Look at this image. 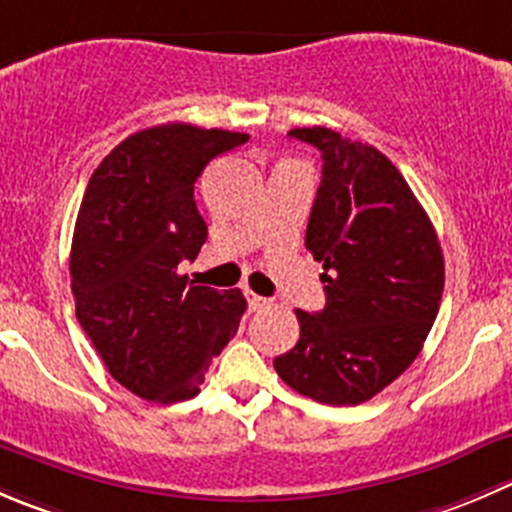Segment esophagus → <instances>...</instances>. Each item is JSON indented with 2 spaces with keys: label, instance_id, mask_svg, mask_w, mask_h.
<instances>
[{
  "label": "esophagus",
  "instance_id": "esophagus-1",
  "mask_svg": "<svg viewBox=\"0 0 512 512\" xmlns=\"http://www.w3.org/2000/svg\"><path fill=\"white\" fill-rule=\"evenodd\" d=\"M245 297H247V305H250L252 312H260V310H265V307H270V300H267V297L255 295L252 290H245Z\"/></svg>",
  "mask_w": 512,
  "mask_h": 512
}]
</instances>
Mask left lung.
Here are the masks:
<instances>
[{"instance_id": "1", "label": "left lung", "mask_w": 512, "mask_h": 512, "mask_svg": "<svg viewBox=\"0 0 512 512\" xmlns=\"http://www.w3.org/2000/svg\"><path fill=\"white\" fill-rule=\"evenodd\" d=\"M322 152L305 247L322 262L325 307L295 310L300 340L282 380L325 405H360L418 357L440 310L443 250L423 205L380 150L327 127L290 130Z\"/></svg>"}]
</instances>
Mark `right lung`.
<instances>
[{"label": "right lung", "instance_id": "1", "mask_svg": "<svg viewBox=\"0 0 512 512\" xmlns=\"http://www.w3.org/2000/svg\"><path fill=\"white\" fill-rule=\"evenodd\" d=\"M247 137L185 122L135 132L84 192L69 257L77 320L109 375L152 403L195 398L247 310L240 290L192 285L177 270L207 240L197 177Z\"/></svg>", "mask_w": 512, "mask_h": 512}]
</instances>
